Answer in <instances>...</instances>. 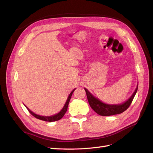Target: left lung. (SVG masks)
<instances>
[{"label": "left lung", "mask_w": 153, "mask_h": 153, "mask_svg": "<svg viewBox=\"0 0 153 153\" xmlns=\"http://www.w3.org/2000/svg\"><path fill=\"white\" fill-rule=\"evenodd\" d=\"M138 89V87L136 88L135 92H133L132 96L130 97L128 101L126 102L123 103L122 105H107L101 102L98 99H97L92 96L90 92L87 91V89H85V91L86 92L87 98L89 101V103L91 106V107L93 109L94 111L100 115H103V116H110V115H116L121 114L125 110H127L129 106H130L132 101L135 97L136 92Z\"/></svg>", "instance_id": "1"}]
</instances>
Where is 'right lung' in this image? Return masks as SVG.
<instances>
[{
    "instance_id": "add662e5",
    "label": "right lung",
    "mask_w": 153,
    "mask_h": 153,
    "mask_svg": "<svg viewBox=\"0 0 153 153\" xmlns=\"http://www.w3.org/2000/svg\"><path fill=\"white\" fill-rule=\"evenodd\" d=\"M74 91H75V89H74L73 91H72V92L70 93V94L68 96V98L67 100V101L66 103L65 104V105L64 106L63 108L61 110V112H60L59 113H58L56 115H53V116H49V117H46V116H40V115H38L37 114H35L34 113H33L32 112V111H30L28 108L27 107V106H25V107L27 108V110H28L29 112H30V114L33 115V116L37 119H38L39 120H42V121H47V122H53V121H59V120L61 119L64 115V114H66V111H67V109H68V105H69V101H70V99H71V97Z\"/></svg>"
}]
</instances>
